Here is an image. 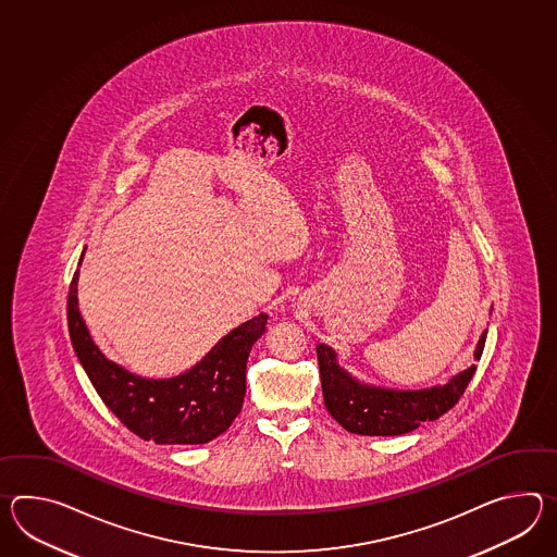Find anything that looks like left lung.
I'll return each instance as SVG.
<instances>
[{"label":"left lung","instance_id":"left-lung-1","mask_svg":"<svg viewBox=\"0 0 557 557\" xmlns=\"http://www.w3.org/2000/svg\"><path fill=\"white\" fill-rule=\"evenodd\" d=\"M485 337L487 330L480 337L473 358H482ZM315 351L325 408L344 430L359 435H401L413 432L421 421L437 420L458 404L475 373V366H471L445 385L421 392H394L356 382L337 366L332 347L320 344Z\"/></svg>","mask_w":557,"mask_h":557}]
</instances>
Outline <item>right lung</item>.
Instances as JSON below:
<instances>
[{
    "label": "right lung",
    "instance_id": "1",
    "mask_svg": "<svg viewBox=\"0 0 557 557\" xmlns=\"http://www.w3.org/2000/svg\"><path fill=\"white\" fill-rule=\"evenodd\" d=\"M260 313L223 337L196 368L172 380H144L99 351L77 308V272L67 294V325L75 356L103 404L125 428L160 445L208 444L244 406L249 351L265 332Z\"/></svg>",
    "mask_w": 557,
    "mask_h": 557
}]
</instances>
